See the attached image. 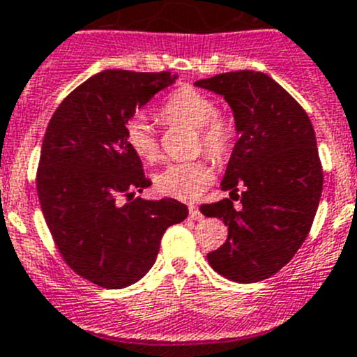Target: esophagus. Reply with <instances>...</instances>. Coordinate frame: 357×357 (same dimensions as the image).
Wrapping results in <instances>:
<instances>
[{
  "instance_id": "obj_1",
  "label": "esophagus",
  "mask_w": 357,
  "mask_h": 357,
  "mask_svg": "<svg viewBox=\"0 0 357 357\" xmlns=\"http://www.w3.org/2000/svg\"><path fill=\"white\" fill-rule=\"evenodd\" d=\"M189 217L195 220H203V213L199 212L198 206H195V205H189Z\"/></svg>"
}]
</instances>
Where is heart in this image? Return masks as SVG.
<instances>
[{
    "label": "heart",
    "mask_w": 357,
    "mask_h": 357,
    "mask_svg": "<svg viewBox=\"0 0 357 357\" xmlns=\"http://www.w3.org/2000/svg\"><path fill=\"white\" fill-rule=\"evenodd\" d=\"M162 117L172 122H182L195 128L198 133V149L213 161L222 162L233 152L236 140L235 124L226 115L217 114V105L206 94L182 87L166 98L161 110ZM126 144L144 161L159 158V144L147 119L133 117L124 130ZM213 169L206 159L189 162H169L159 169L154 184L161 195L176 199H191L202 195L210 185Z\"/></svg>",
    "instance_id": "1"
}]
</instances>
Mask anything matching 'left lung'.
<instances>
[{
  "instance_id": "left-lung-1",
  "label": "left lung",
  "mask_w": 357,
  "mask_h": 357,
  "mask_svg": "<svg viewBox=\"0 0 357 357\" xmlns=\"http://www.w3.org/2000/svg\"><path fill=\"white\" fill-rule=\"evenodd\" d=\"M196 86L222 94L238 133L220 184L231 199L199 206L227 226V240L206 259L229 280L259 282L293 259L314 222L324 178L314 128L303 107L261 71H229Z\"/></svg>"
}]
</instances>
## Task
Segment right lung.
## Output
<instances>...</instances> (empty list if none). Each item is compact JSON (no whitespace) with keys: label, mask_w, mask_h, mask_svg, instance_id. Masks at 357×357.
Here are the masks:
<instances>
[{"label":"right lung","mask_w":357,"mask_h":357,"mask_svg":"<svg viewBox=\"0 0 357 357\" xmlns=\"http://www.w3.org/2000/svg\"><path fill=\"white\" fill-rule=\"evenodd\" d=\"M175 79L105 70L71 91L47 126L36 172L43 217L68 266L100 287L140 280L166 229L189 213L172 198H135L152 182L124 137L137 108Z\"/></svg>","instance_id":"1"}]
</instances>
